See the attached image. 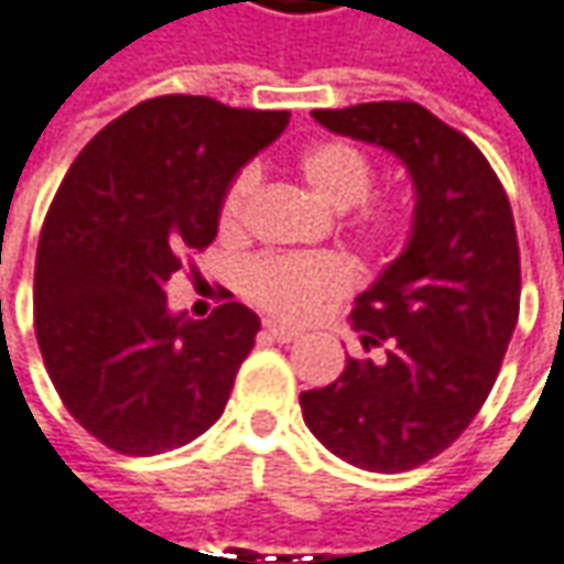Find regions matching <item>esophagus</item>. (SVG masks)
<instances>
[{"mask_svg": "<svg viewBox=\"0 0 564 564\" xmlns=\"http://www.w3.org/2000/svg\"><path fill=\"white\" fill-rule=\"evenodd\" d=\"M261 334H264L268 340H278V344H290V340H296V337H300V330L283 328V325H274V322H268Z\"/></svg>", "mask_w": 564, "mask_h": 564, "instance_id": "obj_1", "label": "esophagus"}]
</instances>
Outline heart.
<instances>
[{
	"label": "heart",
	"instance_id": "1",
	"mask_svg": "<svg viewBox=\"0 0 564 564\" xmlns=\"http://www.w3.org/2000/svg\"><path fill=\"white\" fill-rule=\"evenodd\" d=\"M296 176L303 180L315 202L340 214V230L362 252L384 249L401 230V210L391 205H366L376 183L372 160L350 141H318L296 158ZM256 195V173H239L217 210L220 234L236 236L249 202ZM355 210L350 212L349 208ZM350 286V271L330 256H274L258 258L242 274L246 296L286 322H306L322 308L344 296Z\"/></svg>",
	"mask_w": 564,
	"mask_h": 564
}]
</instances>
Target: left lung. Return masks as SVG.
<instances>
[{
    "instance_id": "8db88e82",
    "label": "left lung",
    "mask_w": 564,
    "mask_h": 564,
    "mask_svg": "<svg viewBox=\"0 0 564 564\" xmlns=\"http://www.w3.org/2000/svg\"><path fill=\"white\" fill-rule=\"evenodd\" d=\"M312 116L394 154L413 183L406 246L350 312L362 347L384 356H347L340 379L300 394L330 454L401 474L445 452L496 384L521 306L514 217L477 144L426 107L381 100Z\"/></svg>"
}]
</instances>
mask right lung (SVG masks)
<instances>
[{
  "instance_id": "add662e5",
  "label": "right lung",
  "mask_w": 564,
  "mask_h": 564,
  "mask_svg": "<svg viewBox=\"0 0 564 564\" xmlns=\"http://www.w3.org/2000/svg\"><path fill=\"white\" fill-rule=\"evenodd\" d=\"M286 122L166 94L112 119L65 173L40 234L34 328L65 410L112 452L183 448L230 401L258 315L224 303L192 322L170 312L166 281L214 242L224 192Z\"/></svg>"
}]
</instances>
